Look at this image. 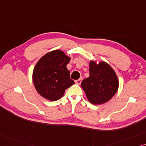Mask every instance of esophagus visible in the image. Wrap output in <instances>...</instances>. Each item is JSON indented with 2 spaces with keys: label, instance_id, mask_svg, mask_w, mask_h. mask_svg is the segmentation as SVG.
I'll return each instance as SVG.
<instances>
[{
  "label": "esophagus",
  "instance_id": "esophagus-1",
  "mask_svg": "<svg viewBox=\"0 0 146 146\" xmlns=\"http://www.w3.org/2000/svg\"><path fill=\"white\" fill-rule=\"evenodd\" d=\"M81 81H82V78H80V79H77V80L75 81V83H77V84L80 85V84H81Z\"/></svg>",
  "mask_w": 146,
  "mask_h": 146
}]
</instances>
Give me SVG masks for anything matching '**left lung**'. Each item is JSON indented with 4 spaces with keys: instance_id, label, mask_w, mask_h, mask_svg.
<instances>
[{
    "instance_id": "obj_1",
    "label": "left lung",
    "mask_w": 146,
    "mask_h": 146,
    "mask_svg": "<svg viewBox=\"0 0 146 146\" xmlns=\"http://www.w3.org/2000/svg\"><path fill=\"white\" fill-rule=\"evenodd\" d=\"M88 100L92 104L100 105L111 100L115 94L119 81L115 71L106 62L89 63V77L81 82Z\"/></svg>"
}]
</instances>
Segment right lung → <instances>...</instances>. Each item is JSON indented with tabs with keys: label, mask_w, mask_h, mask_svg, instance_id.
<instances>
[{
	"label": "right lung",
	"mask_w": 146,
	"mask_h": 146,
	"mask_svg": "<svg viewBox=\"0 0 146 146\" xmlns=\"http://www.w3.org/2000/svg\"><path fill=\"white\" fill-rule=\"evenodd\" d=\"M70 59L62 50H55L46 54L37 62L33 79L36 91L42 97L57 101L63 97L66 89L74 84L66 67Z\"/></svg>",
	"instance_id": "add662e5"
}]
</instances>
